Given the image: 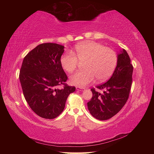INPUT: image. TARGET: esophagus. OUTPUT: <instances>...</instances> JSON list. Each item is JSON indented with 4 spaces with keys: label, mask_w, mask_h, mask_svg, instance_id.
<instances>
[{
    "label": "esophagus",
    "mask_w": 154,
    "mask_h": 154,
    "mask_svg": "<svg viewBox=\"0 0 154 154\" xmlns=\"http://www.w3.org/2000/svg\"><path fill=\"white\" fill-rule=\"evenodd\" d=\"M76 90L79 91H85V88H81V87H76Z\"/></svg>",
    "instance_id": "34e87169"
}]
</instances>
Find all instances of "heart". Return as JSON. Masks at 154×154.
I'll return each instance as SVG.
<instances>
[{
  "instance_id": "heart-1",
  "label": "heart",
  "mask_w": 154,
  "mask_h": 154,
  "mask_svg": "<svg viewBox=\"0 0 154 154\" xmlns=\"http://www.w3.org/2000/svg\"><path fill=\"white\" fill-rule=\"evenodd\" d=\"M78 61L85 62L83 71L72 75L69 82L73 85L85 87L92 82L104 81L111 76L117 63V55L112 49L97 42L88 41L77 44L73 53L67 52L61 55L62 68L71 73L77 68Z\"/></svg>"
}]
</instances>
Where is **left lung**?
Returning <instances> with one entry per match:
<instances>
[{"mask_svg": "<svg viewBox=\"0 0 154 154\" xmlns=\"http://www.w3.org/2000/svg\"><path fill=\"white\" fill-rule=\"evenodd\" d=\"M133 66L125 50L117 55L116 67L109 80L97 86L103 93L91 89L93 97L87 103L88 109L94 118L105 120L114 116L122 109L128 99L131 89Z\"/></svg>", "mask_w": 154, "mask_h": 154, "instance_id": "8db88e82", "label": "left lung"}]
</instances>
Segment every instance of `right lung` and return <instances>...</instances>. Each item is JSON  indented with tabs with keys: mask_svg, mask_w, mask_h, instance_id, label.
Wrapping results in <instances>:
<instances>
[{
	"mask_svg": "<svg viewBox=\"0 0 154 154\" xmlns=\"http://www.w3.org/2000/svg\"><path fill=\"white\" fill-rule=\"evenodd\" d=\"M64 46L57 44L38 45L24 58L19 79L26 100L39 116L53 119L63 112L75 87L65 83L67 77L60 63ZM64 84L62 89L58 87Z\"/></svg>",
	"mask_w": 154,
	"mask_h": 154,
	"instance_id": "add662e5",
	"label": "right lung"
}]
</instances>
